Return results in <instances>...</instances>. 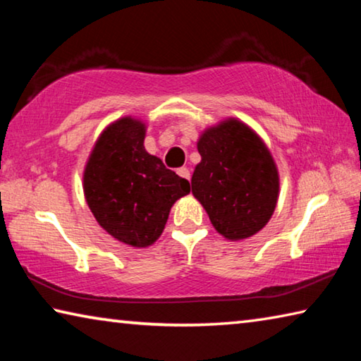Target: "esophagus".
<instances>
[{
    "label": "esophagus",
    "mask_w": 361,
    "mask_h": 361,
    "mask_svg": "<svg viewBox=\"0 0 361 361\" xmlns=\"http://www.w3.org/2000/svg\"><path fill=\"white\" fill-rule=\"evenodd\" d=\"M176 173H178L181 178H185V180H189L191 178V172H189V170L186 169V167H181V169H178L176 170Z\"/></svg>",
    "instance_id": "1"
}]
</instances>
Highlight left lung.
<instances>
[{
    "mask_svg": "<svg viewBox=\"0 0 361 361\" xmlns=\"http://www.w3.org/2000/svg\"><path fill=\"white\" fill-rule=\"evenodd\" d=\"M197 151L192 195L213 228L231 242L258 234L280 192L277 164L264 140L243 121L226 118L200 132Z\"/></svg>",
    "mask_w": 361,
    "mask_h": 361,
    "instance_id": "8db88e82",
    "label": "left lung"
}]
</instances>
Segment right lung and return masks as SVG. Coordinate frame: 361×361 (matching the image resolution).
Masks as SVG:
<instances>
[{
	"mask_svg": "<svg viewBox=\"0 0 361 361\" xmlns=\"http://www.w3.org/2000/svg\"><path fill=\"white\" fill-rule=\"evenodd\" d=\"M146 122L135 116L113 121L97 138L82 172L84 197L97 223L124 245L151 247L161 237L189 181L145 149Z\"/></svg>",
	"mask_w": 361,
	"mask_h": 361,
	"instance_id": "add662e5",
	"label": "right lung"
}]
</instances>
